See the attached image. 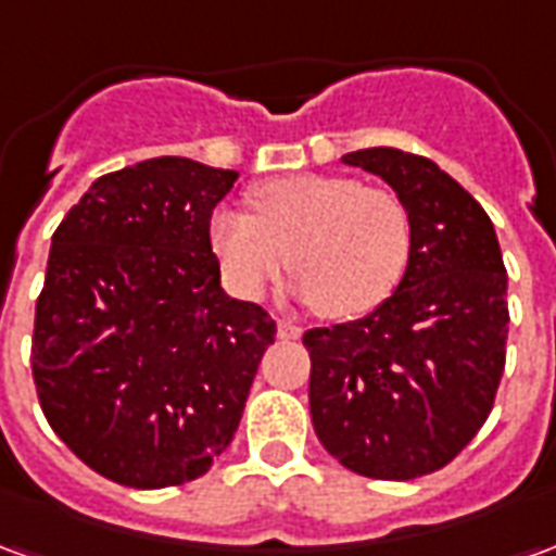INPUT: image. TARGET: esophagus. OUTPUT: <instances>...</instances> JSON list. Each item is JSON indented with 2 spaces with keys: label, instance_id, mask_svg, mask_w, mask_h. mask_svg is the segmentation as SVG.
<instances>
[{
  "label": "esophagus",
  "instance_id": "obj_1",
  "mask_svg": "<svg viewBox=\"0 0 556 556\" xmlns=\"http://www.w3.org/2000/svg\"><path fill=\"white\" fill-rule=\"evenodd\" d=\"M277 333H279V339H289V342H291V339H301L303 330L294 325V321H279Z\"/></svg>",
  "mask_w": 556,
  "mask_h": 556
}]
</instances>
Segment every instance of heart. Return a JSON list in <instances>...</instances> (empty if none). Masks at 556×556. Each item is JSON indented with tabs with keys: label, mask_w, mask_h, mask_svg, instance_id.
<instances>
[{
	"label": "heart",
	"mask_w": 556,
	"mask_h": 556,
	"mask_svg": "<svg viewBox=\"0 0 556 556\" xmlns=\"http://www.w3.org/2000/svg\"><path fill=\"white\" fill-rule=\"evenodd\" d=\"M253 217L219 207L211 250L231 289L262 298L291 265L298 298L330 318H361L396 291L410 258L402 199L349 175L303 172L255 184Z\"/></svg>",
	"instance_id": "heart-1"
}]
</instances>
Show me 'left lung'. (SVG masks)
I'll use <instances>...</instances> for the list:
<instances>
[{
	"mask_svg": "<svg viewBox=\"0 0 556 556\" xmlns=\"http://www.w3.org/2000/svg\"><path fill=\"white\" fill-rule=\"evenodd\" d=\"M410 217L396 291L349 325L303 333L318 441L354 473L417 479L450 465L489 419L506 363V267L489 214L429 157L363 148Z\"/></svg>",
	"mask_w": 556,
	"mask_h": 556,
	"instance_id": "1",
	"label": "left lung"
}]
</instances>
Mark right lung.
<instances>
[{"label":"right lung","instance_id":"right-lung-1","mask_svg":"<svg viewBox=\"0 0 556 556\" xmlns=\"http://www.w3.org/2000/svg\"><path fill=\"white\" fill-rule=\"evenodd\" d=\"M238 172L154 157L101 175L59 223L35 306L47 422L101 477L166 489L238 431L274 318L219 286L211 214Z\"/></svg>","mask_w":556,"mask_h":556}]
</instances>
